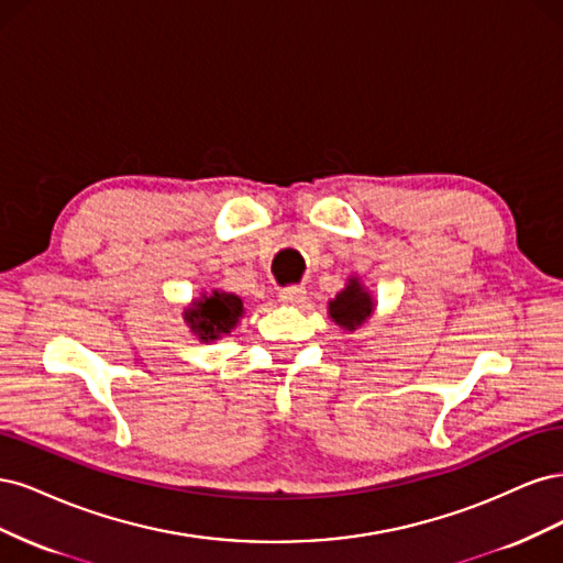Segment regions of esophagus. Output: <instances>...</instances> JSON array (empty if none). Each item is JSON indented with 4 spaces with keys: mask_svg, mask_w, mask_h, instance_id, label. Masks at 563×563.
Listing matches in <instances>:
<instances>
[{
    "mask_svg": "<svg viewBox=\"0 0 563 563\" xmlns=\"http://www.w3.org/2000/svg\"><path fill=\"white\" fill-rule=\"evenodd\" d=\"M280 301L283 303H289V306H297V303H301L303 299H306V289L301 287V285H289V287H285V289H280Z\"/></svg>",
    "mask_w": 563,
    "mask_h": 563,
    "instance_id": "1",
    "label": "esophagus"
}]
</instances>
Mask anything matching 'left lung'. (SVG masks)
<instances>
[{"mask_svg": "<svg viewBox=\"0 0 563 563\" xmlns=\"http://www.w3.org/2000/svg\"><path fill=\"white\" fill-rule=\"evenodd\" d=\"M374 299L357 278H349V285L330 299V318L341 330L353 332L374 313Z\"/></svg>", "mask_w": 563, "mask_h": 563, "instance_id": "1", "label": "left lung"}]
</instances>
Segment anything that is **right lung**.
Returning <instances> with one entry per match:
<instances>
[{
  "label": "right lung",
  "mask_w": 563,
  "mask_h": 563,
  "mask_svg": "<svg viewBox=\"0 0 563 563\" xmlns=\"http://www.w3.org/2000/svg\"><path fill=\"white\" fill-rule=\"evenodd\" d=\"M243 313L241 297L212 289L210 295H201V299H194L191 306L185 308V322L198 339L208 343L229 334Z\"/></svg>",
  "instance_id": "1"
}]
</instances>
